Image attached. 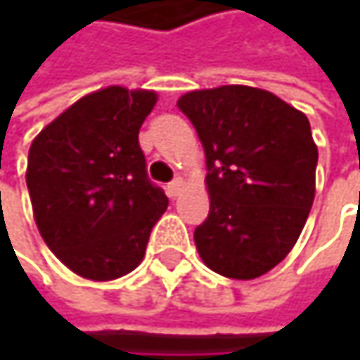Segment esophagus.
Returning a JSON list of instances; mask_svg holds the SVG:
<instances>
[{"mask_svg":"<svg viewBox=\"0 0 360 360\" xmlns=\"http://www.w3.org/2000/svg\"><path fill=\"white\" fill-rule=\"evenodd\" d=\"M181 185H183V181H181V179L171 181V183L167 185V191H169V195H171V198H175V195H179Z\"/></svg>","mask_w":360,"mask_h":360,"instance_id":"1","label":"esophagus"}]
</instances>
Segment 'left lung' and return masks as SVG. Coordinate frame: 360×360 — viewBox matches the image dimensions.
<instances>
[{"mask_svg":"<svg viewBox=\"0 0 360 360\" xmlns=\"http://www.w3.org/2000/svg\"><path fill=\"white\" fill-rule=\"evenodd\" d=\"M206 154L208 219L193 242L208 269L254 279L294 248L315 200L309 118L264 89L223 85L181 96Z\"/></svg>","mask_w":360,"mask_h":360,"instance_id":"left-lung-1","label":"left lung"}]
</instances>
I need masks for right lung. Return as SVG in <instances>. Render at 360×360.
Segmentation results:
<instances>
[{
  "instance_id": "1",
  "label": "right lung",
  "mask_w": 360,
  "mask_h": 360,
  "mask_svg": "<svg viewBox=\"0 0 360 360\" xmlns=\"http://www.w3.org/2000/svg\"><path fill=\"white\" fill-rule=\"evenodd\" d=\"M156 100L154 91L112 85L75 102L31 143L27 187L39 233L85 279L131 273L169 206L139 148Z\"/></svg>"
}]
</instances>
